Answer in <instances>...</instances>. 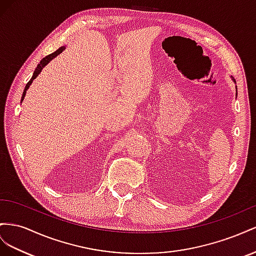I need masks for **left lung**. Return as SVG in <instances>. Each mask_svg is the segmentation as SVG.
Wrapping results in <instances>:
<instances>
[{"label": "left lung", "mask_w": 256, "mask_h": 256, "mask_svg": "<svg viewBox=\"0 0 256 256\" xmlns=\"http://www.w3.org/2000/svg\"><path fill=\"white\" fill-rule=\"evenodd\" d=\"M232 79H234V78H232ZM234 82H235V79H234Z\"/></svg>", "instance_id": "8db88e82"}]
</instances>
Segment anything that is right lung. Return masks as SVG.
<instances>
[{
    "instance_id": "obj_1",
    "label": "right lung",
    "mask_w": 256,
    "mask_h": 256,
    "mask_svg": "<svg viewBox=\"0 0 256 256\" xmlns=\"http://www.w3.org/2000/svg\"><path fill=\"white\" fill-rule=\"evenodd\" d=\"M65 49V47H61V48H59L56 51H54V54H48L47 56H45L44 58V59L40 62V64L38 65V68H36V70H35V72H34V74H33V76H32V78L30 79V82H28V84H26V88H24V94H22V98H21V102L24 100V96H26V90L28 89V86H30V84H32V82L33 80L38 76V74L40 72V70H42V68H45V65H47L51 60L54 59V56H56L58 54H60L62 51Z\"/></svg>"
}]
</instances>
